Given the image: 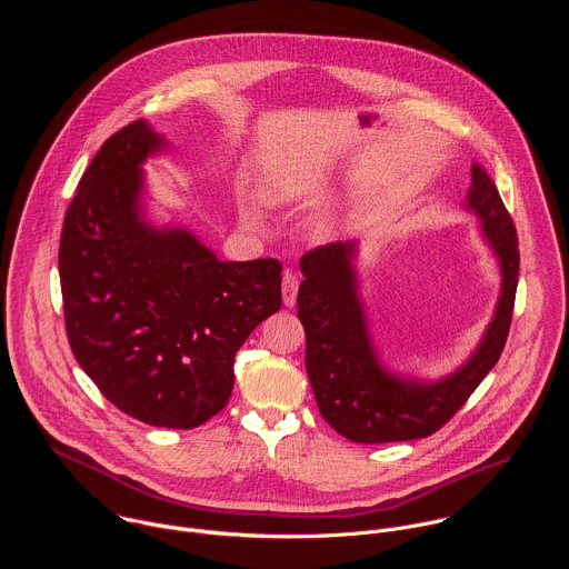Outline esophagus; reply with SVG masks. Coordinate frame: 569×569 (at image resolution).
Returning <instances> with one entry per match:
<instances>
[{
    "label": "esophagus",
    "instance_id": "34e87169",
    "mask_svg": "<svg viewBox=\"0 0 569 569\" xmlns=\"http://www.w3.org/2000/svg\"><path fill=\"white\" fill-rule=\"evenodd\" d=\"M297 290H299V277L295 272H286L283 281H281V295H283V303L286 306H295L297 301Z\"/></svg>",
    "mask_w": 569,
    "mask_h": 569
}]
</instances>
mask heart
<instances>
[{"label":"heart","instance_id":"1","mask_svg":"<svg viewBox=\"0 0 569 569\" xmlns=\"http://www.w3.org/2000/svg\"><path fill=\"white\" fill-rule=\"evenodd\" d=\"M266 198H268V202H272V204H279V202L283 200V193H281V189H268Z\"/></svg>","mask_w":569,"mask_h":569}]
</instances>
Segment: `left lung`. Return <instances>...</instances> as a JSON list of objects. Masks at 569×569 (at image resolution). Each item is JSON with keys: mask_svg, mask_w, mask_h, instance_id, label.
Instances as JSON below:
<instances>
[{"mask_svg": "<svg viewBox=\"0 0 569 569\" xmlns=\"http://www.w3.org/2000/svg\"><path fill=\"white\" fill-rule=\"evenodd\" d=\"M468 209L502 266V295L472 358L437 382H412L385 371L373 353L356 274L353 242H329L301 257L297 315L306 331V371L319 415L356 443L423 439L441 430L500 360L511 329L520 252L518 233L493 180L472 164Z\"/></svg>", "mask_w": 569, "mask_h": 569, "instance_id": "8db88e82", "label": "left lung"}]
</instances>
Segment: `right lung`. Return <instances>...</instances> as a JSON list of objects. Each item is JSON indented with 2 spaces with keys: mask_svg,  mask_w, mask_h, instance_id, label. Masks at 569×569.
Wrapping results in <instances>:
<instances>
[{
  "mask_svg": "<svg viewBox=\"0 0 569 569\" xmlns=\"http://www.w3.org/2000/svg\"><path fill=\"white\" fill-rule=\"evenodd\" d=\"M164 146L146 121L117 130L64 213L58 270L76 362L123 415L191 430L233 389V358L281 308L277 259L218 261L187 229L141 220V161Z\"/></svg>",
  "mask_w": 569,
  "mask_h": 569,
  "instance_id": "right-lung-1",
  "label": "right lung"
}]
</instances>
